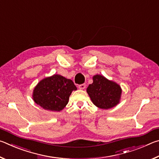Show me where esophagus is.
I'll return each mask as SVG.
<instances>
[{"instance_id":"obj_1","label":"esophagus","mask_w":159,"mask_h":159,"mask_svg":"<svg viewBox=\"0 0 159 159\" xmlns=\"http://www.w3.org/2000/svg\"><path fill=\"white\" fill-rule=\"evenodd\" d=\"M79 88L80 90H83L85 88V83H83V84H80L79 85Z\"/></svg>"}]
</instances>
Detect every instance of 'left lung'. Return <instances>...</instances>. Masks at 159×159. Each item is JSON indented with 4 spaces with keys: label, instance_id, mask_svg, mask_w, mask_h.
I'll use <instances>...</instances> for the list:
<instances>
[{
    "label": "left lung",
    "instance_id": "obj_1",
    "mask_svg": "<svg viewBox=\"0 0 159 159\" xmlns=\"http://www.w3.org/2000/svg\"><path fill=\"white\" fill-rule=\"evenodd\" d=\"M121 92L119 85L101 75L94 76L93 83L87 88V93L93 104L103 109H111L118 104Z\"/></svg>",
    "mask_w": 159,
    "mask_h": 159
}]
</instances>
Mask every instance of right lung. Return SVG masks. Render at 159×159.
<instances>
[{
    "instance_id": "obj_1",
    "label": "right lung",
    "mask_w": 159,
    "mask_h": 159,
    "mask_svg": "<svg viewBox=\"0 0 159 159\" xmlns=\"http://www.w3.org/2000/svg\"><path fill=\"white\" fill-rule=\"evenodd\" d=\"M77 90L71 80L58 74L41 80L34 88L33 98L37 104L52 111H60L68 103L73 90Z\"/></svg>"
}]
</instances>
